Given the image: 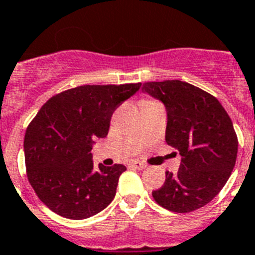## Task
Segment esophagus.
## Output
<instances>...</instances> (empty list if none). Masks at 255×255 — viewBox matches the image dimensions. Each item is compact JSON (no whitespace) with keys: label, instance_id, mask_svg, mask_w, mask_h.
Masks as SVG:
<instances>
[{"label":"esophagus","instance_id":"34e87169","mask_svg":"<svg viewBox=\"0 0 255 255\" xmlns=\"http://www.w3.org/2000/svg\"><path fill=\"white\" fill-rule=\"evenodd\" d=\"M131 166L137 169V170H142V169H145L146 165L144 162H140V161H133V162H131Z\"/></svg>","mask_w":255,"mask_h":255}]
</instances>
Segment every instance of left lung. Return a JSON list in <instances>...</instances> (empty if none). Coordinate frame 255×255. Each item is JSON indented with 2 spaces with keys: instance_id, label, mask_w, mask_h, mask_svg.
<instances>
[{
  "instance_id": "1",
  "label": "left lung",
  "mask_w": 255,
  "mask_h": 255,
  "mask_svg": "<svg viewBox=\"0 0 255 255\" xmlns=\"http://www.w3.org/2000/svg\"><path fill=\"white\" fill-rule=\"evenodd\" d=\"M142 92L165 105V140L182 156L178 173L166 171L153 199L178 214L199 210L221 191L235 167L239 140L231 118L214 95L183 81L145 82Z\"/></svg>"
}]
</instances>
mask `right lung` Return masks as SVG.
I'll list each match as a JSON object with an SVG mask.
<instances>
[{
	"mask_svg": "<svg viewBox=\"0 0 255 255\" xmlns=\"http://www.w3.org/2000/svg\"><path fill=\"white\" fill-rule=\"evenodd\" d=\"M141 84L84 85L53 95L24 134L27 178L39 199L60 216L82 220L113 202L121 163L98 169L92 149L106 137L114 111Z\"/></svg>",
	"mask_w": 255,
	"mask_h": 255,
	"instance_id": "right-lung-1",
	"label": "right lung"
}]
</instances>
